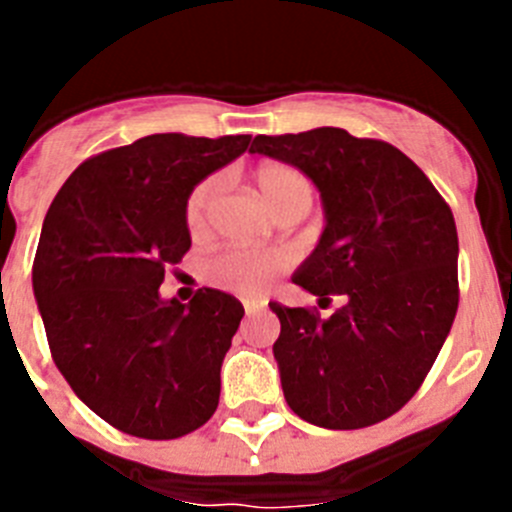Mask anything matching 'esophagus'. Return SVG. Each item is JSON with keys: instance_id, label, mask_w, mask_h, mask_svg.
Wrapping results in <instances>:
<instances>
[{"instance_id": "obj_1", "label": "esophagus", "mask_w": 512, "mask_h": 512, "mask_svg": "<svg viewBox=\"0 0 512 512\" xmlns=\"http://www.w3.org/2000/svg\"><path fill=\"white\" fill-rule=\"evenodd\" d=\"M243 307H246V315L251 318V315H256V312L266 310V302H259V300H246L243 302Z\"/></svg>"}]
</instances>
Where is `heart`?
<instances>
[{"mask_svg":"<svg viewBox=\"0 0 512 512\" xmlns=\"http://www.w3.org/2000/svg\"><path fill=\"white\" fill-rule=\"evenodd\" d=\"M269 205L284 210L292 202L310 200V182L302 171L287 164H261L253 174ZM220 192V176H210L192 189L184 205V223L192 235H200L207 225V215ZM289 269V253L284 251H243L230 248L215 256L210 264V279L217 287L238 292V295H261L269 284Z\"/></svg>","mask_w":512,"mask_h":512,"instance_id":"b5f03b06","label":"heart"}]
</instances>
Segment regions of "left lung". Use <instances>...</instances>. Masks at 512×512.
<instances>
[{
	"label": "left lung",
	"instance_id": "left-lung-1",
	"mask_svg": "<svg viewBox=\"0 0 512 512\" xmlns=\"http://www.w3.org/2000/svg\"><path fill=\"white\" fill-rule=\"evenodd\" d=\"M320 189L325 230L292 282L320 302L277 312L284 400L302 420L354 431L387 420L420 390L459 307V238L451 207L400 148L343 128L256 135Z\"/></svg>",
	"mask_w": 512,
	"mask_h": 512
}]
</instances>
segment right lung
Returning a JSON list of instances; mask_svg holds the SVG:
<instances>
[{"mask_svg": "<svg viewBox=\"0 0 512 512\" xmlns=\"http://www.w3.org/2000/svg\"><path fill=\"white\" fill-rule=\"evenodd\" d=\"M251 135L156 133L87 158L40 230L33 289L58 372L89 410L135 438L205 425L243 305L202 287L189 305L158 295L192 246L184 205Z\"/></svg>", "mask_w": 512, "mask_h": 512, "instance_id": "right-lung-1", "label": "right lung"}]
</instances>
